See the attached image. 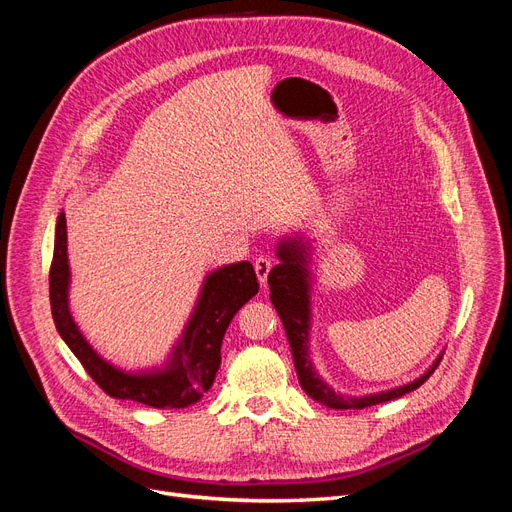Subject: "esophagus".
<instances>
[{
	"label": "esophagus",
	"mask_w": 512,
	"mask_h": 512,
	"mask_svg": "<svg viewBox=\"0 0 512 512\" xmlns=\"http://www.w3.org/2000/svg\"><path fill=\"white\" fill-rule=\"evenodd\" d=\"M271 267H273V258H269V256H258L254 260V269H256V275H258V280H260L262 286L267 284V277H269Z\"/></svg>",
	"instance_id": "esophagus-1"
}]
</instances>
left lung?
I'll return each mask as SVG.
<instances>
[{"mask_svg": "<svg viewBox=\"0 0 512 512\" xmlns=\"http://www.w3.org/2000/svg\"><path fill=\"white\" fill-rule=\"evenodd\" d=\"M307 247L301 243V239H290L280 243L277 247V256H280V265H275L269 273V286H271V303L277 309V314L282 318V324L286 329L288 344L292 350L294 367H297V376L301 389L320 404L333 410H363L376 404H384V401L397 399L414 389H418L436 367L440 365L442 356L433 363L421 378H416L410 384L397 386V389L384 391L378 395L367 397H344L331 391V386L324 384L320 376L314 371L312 361H309V273L305 265Z\"/></svg>", "mask_w": 512, "mask_h": 512, "instance_id": "8db88e82", "label": "left lung"}]
</instances>
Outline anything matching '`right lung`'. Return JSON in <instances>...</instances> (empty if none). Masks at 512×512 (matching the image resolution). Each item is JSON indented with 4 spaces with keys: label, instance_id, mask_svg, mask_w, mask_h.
<instances>
[{
    "label": "right lung",
    "instance_id": "right-lung-1",
    "mask_svg": "<svg viewBox=\"0 0 512 512\" xmlns=\"http://www.w3.org/2000/svg\"><path fill=\"white\" fill-rule=\"evenodd\" d=\"M66 243V213H59L49 273L51 312L61 339L87 374L106 395L115 399H130L151 408H188L196 404L211 389L218 374L222 363L220 348L230 320L258 292V280L250 262H235L207 275L181 342L162 369L126 374L98 356L72 320L68 309L70 267Z\"/></svg>",
    "mask_w": 512,
    "mask_h": 512
}]
</instances>
